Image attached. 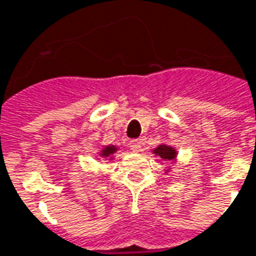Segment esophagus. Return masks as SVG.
<instances>
[{"label":"esophagus","mask_w":256,"mask_h":256,"mask_svg":"<svg viewBox=\"0 0 256 256\" xmlns=\"http://www.w3.org/2000/svg\"><path fill=\"white\" fill-rule=\"evenodd\" d=\"M130 148H131L132 152L138 153V152H140V142L139 140H132L131 144H130Z\"/></svg>","instance_id":"34e87169"}]
</instances>
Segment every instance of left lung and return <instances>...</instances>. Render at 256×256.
Returning a JSON list of instances; mask_svg holds the SVG:
<instances>
[{
    "instance_id": "8db88e82",
    "label": "left lung",
    "mask_w": 256,
    "mask_h": 256,
    "mask_svg": "<svg viewBox=\"0 0 256 256\" xmlns=\"http://www.w3.org/2000/svg\"><path fill=\"white\" fill-rule=\"evenodd\" d=\"M153 154H156L162 162H174L176 158H177V149L172 145H167V144H162V145H158V148H154L153 149ZM170 172V167L167 168L164 172Z\"/></svg>"
}]
</instances>
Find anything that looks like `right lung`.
Instances as JSON below:
<instances>
[{
	"mask_svg": "<svg viewBox=\"0 0 256 256\" xmlns=\"http://www.w3.org/2000/svg\"><path fill=\"white\" fill-rule=\"evenodd\" d=\"M118 150L117 146L114 145H108V146H103L100 150H98V156L100 158H108V160H112L114 158V153Z\"/></svg>",
	"mask_w": 256,
	"mask_h": 256,
	"instance_id": "obj_1",
	"label": "right lung"
}]
</instances>
